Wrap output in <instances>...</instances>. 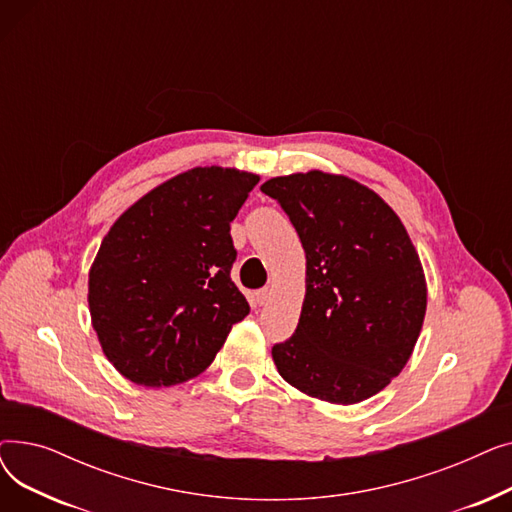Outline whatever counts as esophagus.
Here are the masks:
<instances>
[{
  "instance_id": "obj_1",
  "label": "esophagus",
  "mask_w": 512,
  "mask_h": 512,
  "mask_svg": "<svg viewBox=\"0 0 512 512\" xmlns=\"http://www.w3.org/2000/svg\"><path fill=\"white\" fill-rule=\"evenodd\" d=\"M253 301H255V305H265L267 301H270V290L267 288H261V290H257L255 294H253Z\"/></svg>"
}]
</instances>
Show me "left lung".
Returning a JSON list of instances; mask_svg holds the SVG:
<instances>
[{
    "label": "left lung",
    "instance_id": "obj_1",
    "mask_svg": "<svg viewBox=\"0 0 512 512\" xmlns=\"http://www.w3.org/2000/svg\"><path fill=\"white\" fill-rule=\"evenodd\" d=\"M261 191L280 203L307 257L299 326L272 348L280 375L334 405L378 394L407 365L427 305L405 226L382 197L346 176H278Z\"/></svg>",
    "mask_w": 512,
    "mask_h": 512
}]
</instances>
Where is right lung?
Returning a JSON list of instances; mask_svg holds the SVG:
<instances>
[{"label":"right lung","mask_w":512,"mask_h":512,"mask_svg":"<svg viewBox=\"0 0 512 512\" xmlns=\"http://www.w3.org/2000/svg\"><path fill=\"white\" fill-rule=\"evenodd\" d=\"M259 176L195 168L159 184L105 234L89 272L93 328L126 380L174 386L205 371L249 303L230 278V222Z\"/></svg>","instance_id":"obj_1"}]
</instances>
